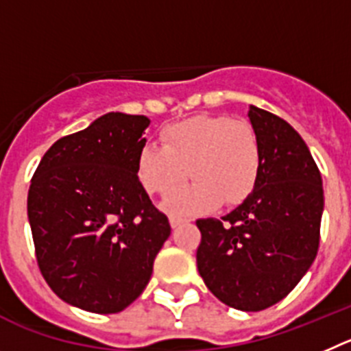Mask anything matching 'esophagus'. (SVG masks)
Segmentation results:
<instances>
[{"instance_id":"1","label":"esophagus","mask_w":351,"mask_h":351,"mask_svg":"<svg viewBox=\"0 0 351 351\" xmlns=\"http://www.w3.org/2000/svg\"><path fill=\"white\" fill-rule=\"evenodd\" d=\"M169 222H171V227L175 229V227H178L180 223L187 222V219H183V217H176V215H171V217H169Z\"/></svg>"}]
</instances>
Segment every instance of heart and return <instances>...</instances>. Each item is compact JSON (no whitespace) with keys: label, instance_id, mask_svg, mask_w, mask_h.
Segmentation results:
<instances>
[{"label":"heart","instance_id":"obj_1","mask_svg":"<svg viewBox=\"0 0 351 351\" xmlns=\"http://www.w3.org/2000/svg\"><path fill=\"white\" fill-rule=\"evenodd\" d=\"M162 147L145 143L136 175L150 194H166L192 175L195 182L164 199L171 213H203L241 204L255 191L262 147L254 125L227 115H199L160 131Z\"/></svg>","mask_w":351,"mask_h":351}]
</instances>
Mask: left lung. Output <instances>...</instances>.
I'll use <instances>...</instances> for the list:
<instances>
[{
	"label": "left lung",
	"instance_id": "1",
	"mask_svg": "<svg viewBox=\"0 0 351 351\" xmlns=\"http://www.w3.org/2000/svg\"><path fill=\"white\" fill-rule=\"evenodd\" d=\"M262 147L257 187L222 219L197 220V269L210 292L241 311H261L287 298L317 257L324 189L299 132L252 105Z\"/></svg>",
	"mask_w": 351,
	"mask_h": 351
}]
</instances>
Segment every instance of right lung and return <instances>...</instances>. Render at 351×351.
Listing matches in <instances>:
<instances>
[{
	"instance_id": "add662e5",
	"label": "right lung",
	"mask_w": 351,
	"mask_h": 351,
	"mask_svg": "<svg viewBox=\"0 0 351 351\" xmlns=\"http://www.w3.org/2000/svg\"><path fill=\"white\" fill-rule=\"evenodd\" d=\"M145 115L112 112L62 136L31 178L27 217L38 267L62 301L119 313L140 298L171 234L136 175Z\"/></svg>"
}]
</instances>
